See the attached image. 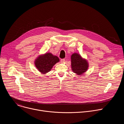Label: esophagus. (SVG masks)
<instances>
[{
  "label": "esophagus",
  "instance_id": "obj_1",
  "mask_svg": "<svg viewBox=\"0 0 124 124\" xmlns=\"http://www.w3.org/2000/svg\"><path fill=\"white\" fill-rule=\"evenodd\" d=\"M65 59H61V63H64L65 62Z\"/></svg>",
  "mask_w": 124,
  "mask_h": 124
}]
</instances>
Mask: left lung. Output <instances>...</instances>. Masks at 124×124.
<instances>
[{
    "label": "left lung",
    "instance_id": "1",
    "mask_svg": "<svg viewBox=\"0 0 124 124\" xmlns=\"http://www.w3.org/2000/svg\"><path fill=\"white\" fill-rule=\"evenodd\" d=\"M71 67L74 73L78 75H81L88 68V62L77 53L71 56Z\"/></svg>",
    "mask_w": 124,
    "mask_h": 124
}]
</instances>
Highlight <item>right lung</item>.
<instances>
[{"mask_svg": "<svg viewBox=\"0 0 124 124\" xmlns=\"http://www.w3.org/2000/svg\"><path fill=\"white\" fill-rule=\"evenodd\" d=\"M59 61L57 56L50 53H46L38 56L35 61V65L40 72L45 74L49 72L53 66Z\"/></svg>", "mask_w": 124, "mask_h": 124, "instance_id": "1", "label": "right lung"}]
</instances>
